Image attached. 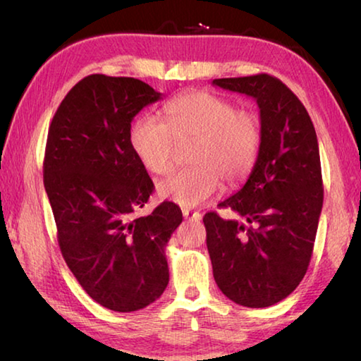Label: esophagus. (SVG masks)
I'll return each mask as SVG.
<instances>
[{
    "instance_id": "obj_1",
    "label": "esophagus",
    "mask_w": 361,
    "mask_h": 361,
    "mask_svg": "<svg viewBox=\"0 0 361 361\" xmlns=\"http://www.w3.org/2000/svg\"><path fill=\"white\" fill-rule=\"evenodd\" d=\"M183 216H185L186 219H195V221H199L200 218H202V215H200L199 212H194V210H189V209H183Z\"/></svg>"
}]
</instances>
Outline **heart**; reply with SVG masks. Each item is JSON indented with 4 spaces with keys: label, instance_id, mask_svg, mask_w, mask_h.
Wrapping results in <instances>:
<instances>
[{
    "label": "heart",
    "instance_id": "obj_1",
    "mask_svg": "<svg viewBox=\"0 0 361 361\" xmlns=\"http://www.w3.org/2000/svg\"><path fill=\"white\" fill-rule=\"evenodd\" d=\"M166 122L143 116L130 132L132 149L151 173L173 169L176 145L195 143V167L170 175L157 185L162 199L181 207H197L216 194L221 180L239 185L252 172L261 148V122L247 109L210 92H188L164 108Z\"/></svg>",
    "mask_w": 361,
    "mask_h": 361
}]
</instances>
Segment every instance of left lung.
<instances>
[{
	"instance_id": "1",
	"label": "left lung",
	"mask_w": 361,
	"mask_h": 361,
	"mask_svg": "<svg viewBox=\"0 0 361 361\" xmlns=\"http://www.w3.org/2000/svg\"><path fill=\"white\" fill-rule=\"evenodd\" d=\"M213 85L253 97L261 148L242 189L204 216L213 277L245 307H269L295 291L307 271L323 205L317 133L298 97L266 73L213 79Z\"/></svg>"
}]
</instances>
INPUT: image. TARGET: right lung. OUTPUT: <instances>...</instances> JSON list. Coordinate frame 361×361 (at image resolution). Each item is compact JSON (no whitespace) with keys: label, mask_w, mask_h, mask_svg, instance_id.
<instances>
[{"label":"right lung","mask_w":361,"mask_h":361,"mask_svg":"<svg viewBox=\"0 0 361 361\" xmlns=\"http://www.w3.org/2000/svg\"><path fill=\"white\" fill-rule=\"evenodd\" d=\"M135 78L90 75L60 103L47 133L44 188L66 266L95 302L143 309L169 283L166 245L183 221L162 202L146 216L154 185L132 149V119L161 100Z\"/></svg>","instance_id":"obj_1"}]
</instances>
